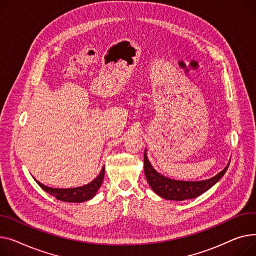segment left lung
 I'll return each mask as SVG.
<instances>
[{
    "instance_id": "8db88e82",
    "label": "left lung",
    "mask_w": 256,
    "mask_h": 256,
    "mask_svg": "<svg viewBox=\"0 0 256 256\" xmlns=\"http://www.w3.org/2000/svg\"><path fill=\"white\" fill-rule=\"evenodd\" d=\"M228 165L230 163L215 176L208 180H204V181H176V180L166 178L157 172L151 165V163H150L146 151L144 155V168L148 185L151 186L153 191L158 194L160 198L168 200L181 202L200 196V194L208 190L219 181L225 174V172L228 170Z\"/></svg>"
}]
</instances>
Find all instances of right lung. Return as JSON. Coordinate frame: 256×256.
<instances>
[{
  "label": "right lung",
  "instance_id": "1",
  "mask_svg": "<svg viewBox=\"0 0 256 256\" xmlns=\"http://www.w3.org/2000/svg\"><path fill=\"white\" fill-rule=\"evenodd\" d=\"M104 172H105V168L103 166L98 176L95 178V180H93L91 183H88L82 187H76V188H66V189L52 188L41 184L40 182L37 181L36 178L35 181L45 192L52 195V196H54L58 200H62L66 202H82L91 200L95 196L96 192L99 190V188L102 185Z\"/></svg>",
  "mask_w": 256,
  "mask_h": 256
}]
</instances>
